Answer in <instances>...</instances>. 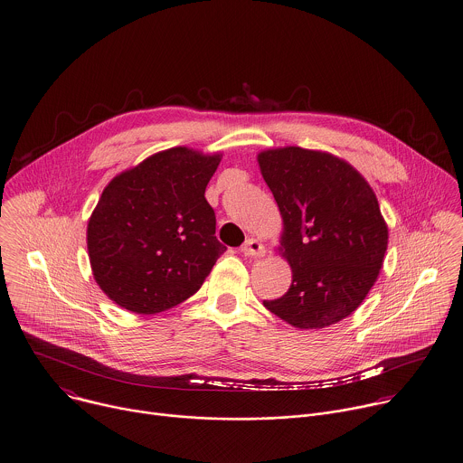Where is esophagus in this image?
I'll return each mask as SVG.
<instances>
[{"mask_svg":"<svg viewBox=\"0 0 463 463\" xmlns=\"http://www.w3.org/2000/svg\"><path fill=\"white\" fill-rule=\"evenodd\" d=\"M241 251L246 257H264L266 255V248L259 241V240H246L245 245L241 246Z\"/></svg>","mask_w":463,"mask_h":463,"instance_id":"obj_1","label":"esophagus"}]
</instances>
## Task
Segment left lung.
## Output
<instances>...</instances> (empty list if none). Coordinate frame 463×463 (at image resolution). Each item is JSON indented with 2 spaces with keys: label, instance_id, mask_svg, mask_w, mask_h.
<instances>
[{
  "label": "left lung",
  "instance_id": "left-lung-1",
  "mask_svg": "<svg viewBox=\"0 0 463 463\" xmlns=\"http://www.w3.org/2000/svg\"><path fill=\"white\" fill-rule=\"evenodd\" d=\"M262 176L283 218L281 251L292 285L264 306L298 328L350 317L380 274L388 227L376 194L350 164L285 146L259 154Z\"/></svg>",
  "mask_w": 463,
  "mask_h": 463
}]
</instances>
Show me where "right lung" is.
<instances>
[{
    "label": "right lung",
    "instance_id": "add662e5",
    "mask_svg": "<svg viewBox=\"0 0 463 463\" xmlns=\"http://www.w3.org/2000/svg\"><path fill=\"white\" fill-rule=\"evenodd\" d=\"M218 164V154L175 146L107 185L87 225V250L96 283L115 304L154 315L201 288L225 251L204 197Z\"/></svg>",
    "mask_w": 463,
    "mask_h": 463
}]
</instances>
